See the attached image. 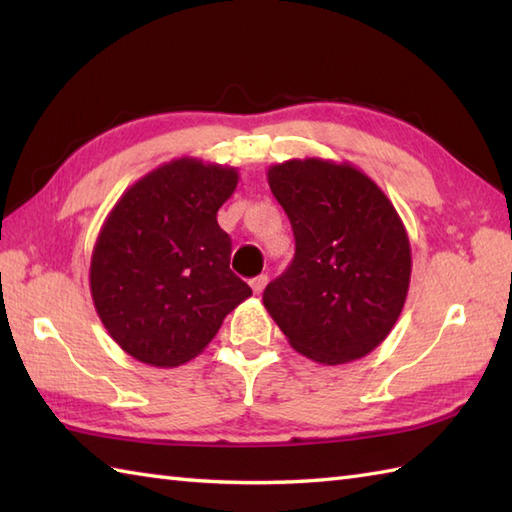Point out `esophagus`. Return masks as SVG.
<instances>
[{"label": "esophagus", "instance_id": "esophagus-1", "mask_svg": "<svg viewBox=\"0 0 512 512\" xmlns=\"http://www.w3.org/2000/svg\"><path fill=\"white\" fill-rule=\"evenodd\" d=\"M266 284H268V277L266 275H259L255 279H250V288H253L255 295H259V292L266 288Z\"/></svg>", "mask_w": 512, "mask_h": 512}]
</instances>
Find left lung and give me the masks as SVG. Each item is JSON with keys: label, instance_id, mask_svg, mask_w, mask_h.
Instances as JSON below:
<instances>
[{"label": "left lung", "instance_id": "obj_1", "mask_svg": "<svg viewBox=\"0 0 512 512\" xmlns=\"http://www.w3.org/2000/svg\"><path fill=\"white\" fill-rule=\"evenodd\" d=\"M266 176L297 250L266 286L264 308L310 361H358L387 339L405 308L407 228L385 191L345 160L292 158Z\"/></svg>", "mask_w": 512, "mask_h": 512}]
</instances>
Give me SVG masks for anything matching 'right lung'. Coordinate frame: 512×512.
Returning a JSON list of instances; mask_svg holds the SVG:
<instances>
[{
	"mask_svg": "<svg viewBox=\"0 0 512 512\" xmlns=\"http://www.w3.org/2000/svg\"><path fill=\"white\" fill-rule=\"evenodd\" d=\"M235 167L184 156L129 187L94 242L90 292L105 330L136 361L178 367L204 352L250 290L228 268L217 211Z\"/></svg>",
	"mask_w": 512,
	"mask_h": 512,
	"instance_id": "right-lung-1",
	"label": "right lung"
}]
</instances>
